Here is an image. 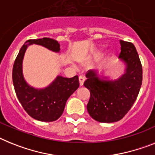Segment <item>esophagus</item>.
<instances>
[{"label": "esophagus", "mask_w": 155, "mask_h": 155, "mask_svg": "<svg viewBox=\"0 0 155 155\" xmlns=\"http://www.w3.org/2000/svg\"><path fill=\"white\" fill-rule=\"evenodd\" d=\"M84 80H85V79H84V77H83V76H79V85L81 86H83V83H84Z\"/></svg>", "instance_id": "esophagus-1"}]
</instances>
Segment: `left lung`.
Wrapping results in <instances>:
<instances>
[{"mask_svg": "<svg viewBox=\"0 0 155 155\" xmlns=\"http://www.w3.org/2000/svg\"><path fill=\"white\" fill-rule=\"evenodd\" d=\"M118 58L126 64V72L111 81L98 77L95 71L89 70L83 85L91 93L87 111L94 120L115 122L122 119L135 102L142 84V64L135 46L120 40Z\"/></svg>", "mask_w": 155, "mask_h": 155, "instance_id": "1", "label": "left lung"}]
</instances>
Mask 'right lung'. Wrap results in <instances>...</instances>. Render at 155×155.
Segmentation results:
<instances>
[{
    "label": "right lung",
    "instance_id": "right-lung-1",
    "mask_svg": "<svg viewBox=\"0 0 155 155\" xmlns=\"http://www.w3.org/2000/svg\"><path fill=\"white\" fill-rule=\"evenodd\" d=\"M39 44L54 52L60 51V44L54 39L44 37L28 40L20 49L12 69V80L18 101L32 118L41 122H53L61 117L67 100L79 86L78 76L72 78L58 76L45 89L37 90L26 83L22 76L21 64L25 50L30 44Z\"/></svg>",
    "mask_w": 155,
    "mask_h": 155
}]
</instances>
